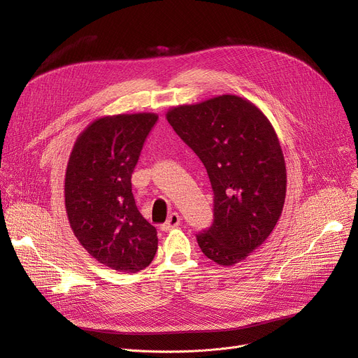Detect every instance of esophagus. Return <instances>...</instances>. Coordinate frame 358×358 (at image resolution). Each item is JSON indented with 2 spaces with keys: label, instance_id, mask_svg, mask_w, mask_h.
Returning a JSON list of instances; mask_svg holds the SVG:
<instances>
[{
  "label": "esophagus",
  "instance_id": "34e87169",
  "mask_svg": "<svg viewBox=\"0 0 358 358\" xmlns=\"http://www.w3.org/2000/svg\"><path fill=\"white\" fill-rule=\"evenodd\" d=\"M180 223H181L180 214H178V213H171V214H170V217H169V220H166V222L161 226V230H162V231H169V230H171V229L178 227V226H180Z\"/></svg>",
  "mask_w": 358,
  "mask_h": 358
}]
</instances>
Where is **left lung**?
Here are the masks:
<instances>
[{
  "instance_id": "8db88e82",
  "label": "left lung",
  "mask_w": 358,
  "mask_h": 358,
  "mask_svg": "<svg viewBox=\"0 0 358 358\" xmlns=\"http://www.w3.org/2000/svg\"><path fill=\"white\" fill-rule=\"evenodd\" d=\"M166 121L211 182L214 220L197 234L201 252L220 266L239 264L268 239L287 196V166L272 124L236 94L174 106Z\"/></svg>"
}]
</instances>
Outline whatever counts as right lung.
Wrapping results in <instances>:
<instances>
[{"label":"right lung","instance_id":"1","mask_svg":"<svg viewBox=\"0 0 358 358\" xmlns=\"http://www.w3.org/2000/svg\"><path fill=\"white\" fill-rule=\"evenodd\" d=\"M155 113H124L93 121L78 136L66 169L64 204L79 243L99 264L127 273L147 268L157 230L136 208L131 177Z\"/></svg>","mask_w":358,"mask_h":358}]
</instances>
